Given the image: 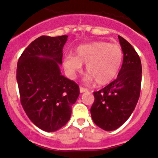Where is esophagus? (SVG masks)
<instances>
[{"mask_svg": "<svg viewBox=\"0 0 158 158\" xmlns=\"http://www.w3.org/2000/svg\"><path fill=\"white\" fill-rule=\"evenodd\" d=\"M88 91V89L85 88H82V87H80V92L81 93H83V92H86Z\"/></svg>", "mask_w": 158, "mask_h": 158, "instance_id": "esophagus-1", "label": "esophagus"}]
</instances>
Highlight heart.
<instances>
[{
  "instance_id": "obj_1",
  "label": "heart",
  "mask_w": 158,
  "mask_h": 158,
  "mask_svg": "<svg viewBox=\"0 0 158 158\" xmlns=\"http://www.w3.org/2000/svg\"><path fill=\"white\" fill-rule=\"evenodd\" d=\"M122 48L117 44L105 41H96L79 46L75 49V56L65 55L63 65L70 77H75L86 64L88 74L85 82L96 81L99 85L112 81L119 71L123 62Z\"/></svg>"
}]
</instances>
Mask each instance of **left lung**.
<instances>
[{
	"mask_svg": "<svg viewBox=\"0 0 158 158\" xmlns=\"http://www.w3.org/2000/svg\"><path fill=\"white\" fill-rule=\"evenodd\" d=\"M123 62L117 78L94 92L91 108L93 122L106 131L121 127L134 111L140 94L142 66L137 52L125 39L118 35Z\"/></svg>",
	"mask_w": 158,
	"mask_h": 158,
	"instance_id": "8db88e82",
	"label": "left lung"
}]
</instances>
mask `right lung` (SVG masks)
Wrapping results in <instances>:
<instances>
[{
	"label": "right lung",
	"mask_w": 158,
	"mask_h": 158,
	"mask_svg": "<svg viewBox=\"0 0 158 158\" xmlns=\"http://www.w3.org/2000/svg\"><path fill=\"white\" fill-rule=\"evenodd\" d=\"M67 35L40 36L28 45L18 61L21 104L29 119L46 132L67 124L80 91L61 74L63 48Z\"/></svg>",
	"instance_id": "1"
}]
</instances>
